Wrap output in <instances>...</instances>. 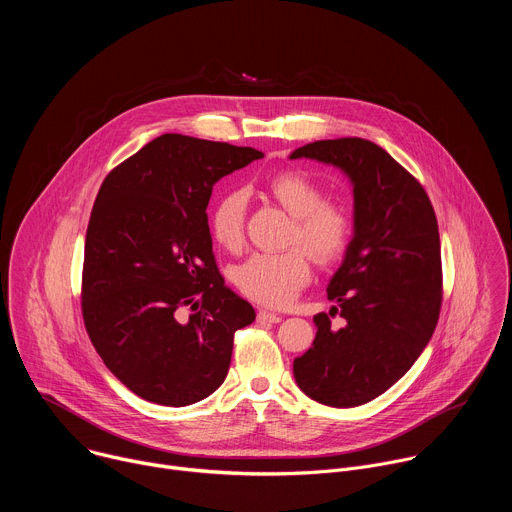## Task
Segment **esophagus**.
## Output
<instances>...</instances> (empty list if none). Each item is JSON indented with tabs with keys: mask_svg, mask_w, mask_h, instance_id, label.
Listing matches in <instances>:
<instances>
[{
	"mask_svg": "<svg viewBox=\"0 0 512 512\" xmlns=\"http://www.w3.org/2000/svg\"><path fill=\"white\" fill-rule=\"evenodd\" d=\"M257 320H259V322L277 324V322H281V316L275 314V312H269V310H259V312H257Z\"/></svg>",
	"mask_w": 512,
	"mask_h": 512,
	"instance_id": "obj_1",
	"label": "esophagus"
}]
</instances>
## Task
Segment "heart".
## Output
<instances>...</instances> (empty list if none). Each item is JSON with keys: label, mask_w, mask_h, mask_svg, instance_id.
I'll list each match as a JSON object with an SVG mask.
<instances>
[{"label": "heart", "mask_w": 512, "mask_h": 512, "mask_svg": "<svg viewBox=\"0 0 512 512\" xmlns=\"http://www.w3.org/2000/svg\"><path fill=\"white\" fill-rule=\"evenodd\" d=\"M267 192L291 214V247L281 253H253L233 271L241 294L257 304L281 308L294 300L312 277V258L330 265L344 257L354 237V218L346 206L326 200L324 186L302 170H283L267 180ZM247 196L235 188L216 198L208 212V231L227 251L245 243Z\"/></svg>", "instance_id": "obj_1"}]
</instances>
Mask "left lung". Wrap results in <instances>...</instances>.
<instances>
[{"label": "left lung", "mask_w": 512, "mask_h": 512, "mask_svg": "<svg viewBox=\"0 0 512 512\" xmlns=\"http://www.w3.org/2000/svg\"><path fill=\"white\" fill-rule=\"evenodd\" d=\"M291 160L338 166L352 180L354 239L328 285L347 326L314 316L312 348L294 360L298 387L330 407H356L391 389L427 346L442 310L440 231L419 180L369 139L304 145Z\"/></svg>", "instance_id": "obj_1"}]
</instances>
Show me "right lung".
I'll return each mask as SVG.
<instances>
[{
  "mask_svg": "<svg viewBox=\"0 0 512 512\" xmlns=\"http://www.w3.org/2000/svg\"><path fill=\"white\" fill-rule=\"evenodd\" d=\"M259 158L164 133L101 184L85 239L83 320L105 367L145 401L184 407L214 393L235 332L255 320L218 271L206 206L214 182Z\"/></svg>",
  "mask_w": 512,
  "mask_h": 512,
  "instance_id": "1",
  "label": "right lung"
}]
</instances>
